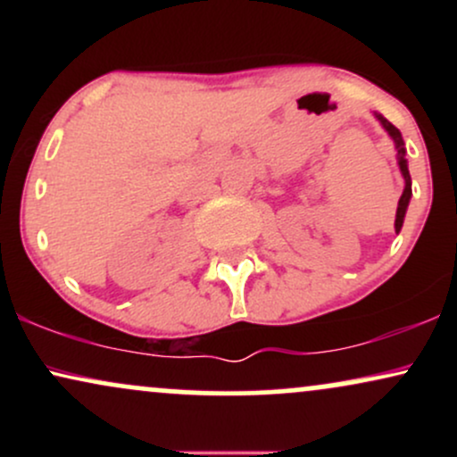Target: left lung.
<instances>
[{"label":"left lung","mask_w":457,"mask_h":457,"mask_svg":"<svg viewBox=\"0 0 457 457\" xmlns=\"http://www.w3.org/2000/svg\"><path fill=\"white\" fill-rule=\"evenodd\" d=\"M376 118L380 120V124L385 127L386 133L391 135V139L395 141V148H397V165H400V171L403 176V193L400 197V202H397V214H395V232L400 234L402 225H403V217H406V208H408V202H411V195H412V188H411V174H408V161L403 159V154H406V148H403V139H402V133L397 130L393 124L389 122L386 118H382L380 113H376Z\"/></svg>","instance_id":"1"}]
</instances>
